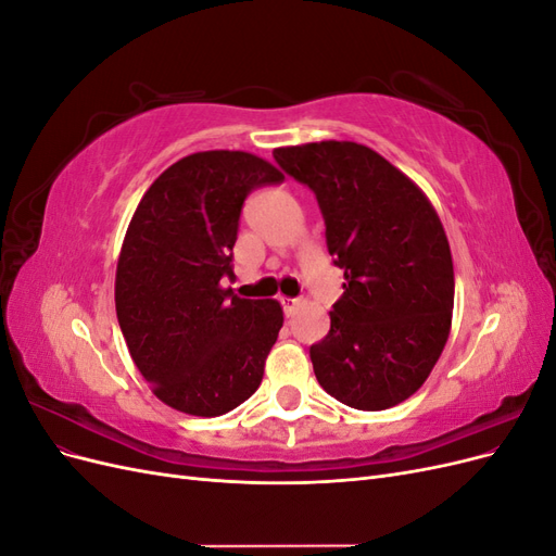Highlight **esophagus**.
<instances>
[{"label":"esophagus","mask_w":556,"mask_h":556,"mask_svg":"<svg viewBox=\"0 0 556 556\" xmlns=\"http://www.w3.org/2000/svg\"><path fill=\"white\" fill-rule=\"evenodd\" d=\"M280 304H282V308H285V315H294L296 311H299V306H301V299H290V296H282L280 299Z\"/></svg>","instance_id":"obj_1"}]
</instances>
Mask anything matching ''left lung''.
Returning <instances> with one entry per match:
<instances>
[{"mask_svg": "<svg viewBox=\"0 0 556 556\" xmlns=\"http://www.w3.org/2000/svg\"><path fill=\"white\" fill-rule=\"evenodd\" d=\"M274 157L315 192L345 278L329 333L311 345L315 378L350 408H392L425 384L450 336L454 268L441 217L362 143L288 146Z\"/></svg>", "mask_w": 556, "mask_h": 556, "instance_id": "1", "label": "left lung"}]
</instances>
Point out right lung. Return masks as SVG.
I'll return each mask as SVG.
<instances>
[{
  "mask_svg": "<svg viewBox=\"0 0 556 556\" xmlns=\"http://www.w3.org/2000/svg\"><path fill=\"white\" fill-rule=\"evenodd\" d=\"M285 176L243 150H204L150 185L115 271V313L129 355L166 406L217 417L262 382L282 327L276 299H241L233 278L245 197Z\"/></svg>",
  "mask_w": 556,
  "mask_h": 556,
  "instance_id": "obj_1",
  "label": "right lung"
}]
</instances>
